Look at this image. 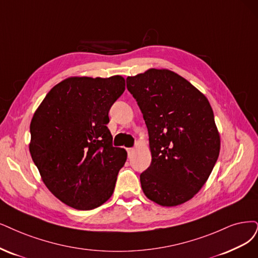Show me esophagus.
I'll return each mask as SVG.
<instances>
[{"label":"esophagus","instance_id":"obj_1","mask_svg":"<svg viewBox=\"0 0 258 258\" xmlns=\"http://www.w3.org/2000/svg\"><path fill=\"white\" fill-rule=\"evenodd\" d=\"M126 151H127L128 157H131V156L133 155V153H134V152H135V149H133V148H128V149H126Z\"/></svg>","mask_w":258,"mask_h":258}]
</instances>
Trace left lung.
I'll list each match as a JSON object with an SVG mask.
<instances>
[{"mask_svg":"<svg viewBox=\"0 0 258 258\" xmlns=\"http://www.w3.org/2000/svg\"><path fill=\"white\" fill-rule=\"evenodd\" d=\"M126 87L149 132L152 161L140 174L144 194L167 207L189 201L206 183L220 153L211 104L192 84L168 69L127 76Z\"/></svg>","mask_w":258,"mask_h":258,"instance_id":"1","label":"left lung"}]
</instances>
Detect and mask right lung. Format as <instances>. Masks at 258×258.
I'll return each instance as SVG.
<instances>
[{
    "instance_id": "right-lung-1",
    "label": "right lung",
    "mask_w": 258,
    "mask_h": 258,
    "mask_svg": "<svg viewBox=\"0 0 258 258\" xmlns=\"http://www.w3.org/2000/svg\"><path fill=\"white\" fill-rule=\"evenodd\" d=\"M125 90L121 75L71 76L55 85L31 122L30 152L46 188L62 203L90 211L111 197L127 153L106 124Z\"/></svg>"
}]
</instances>
